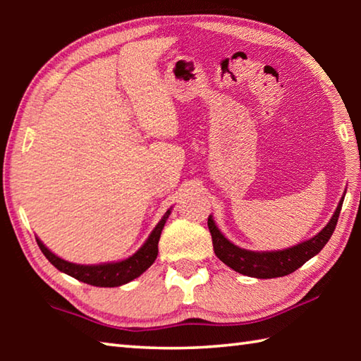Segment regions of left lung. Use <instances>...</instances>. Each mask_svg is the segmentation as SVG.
I'll return each mask as SVG.
<instances>
[{
    "mask_svg": "<svg viewBox=\"0 0 361 361\" xmlns=\"http://www.w3.org/2000/svg\"><path fill=\"white\" fill-rule=\"evenodd\" d=\"M341 207L342 200L338 209H336L333 218L329 219V223L312 239L299 243L296 247L280 250V252H250V250L235 247L219 232L213 218L209 216L213 250L226 266L234 269L235 272L243 274V276L256 279H276L288 276L326 245L329 237L333 235L336 224H338Z\"/></svg>",
    "mask_w": 361,
    "mask_h": 361,
    "instance_id": "obj_1",
    "label": "left lung"
}]
</instances>
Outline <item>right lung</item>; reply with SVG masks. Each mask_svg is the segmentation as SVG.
<instances>
[{
    "label": "right lung",
    "instance_id": "1",
    "mask_svg": "<svg viewBox=\"0 0 361 361\" xmlns=\"http://www.w3.org/2000/svg\"><path fill=\"white\" fill-rule=\"evenodd\" d=\"M169 215L170 210L166 212V215L162 216L154 231L151 232L148 240L143 243V247L140 248L135 255H132L130 258L119 262H105V264L97 266L75 264V262H68L54 255L51 250H47L44 247V243L39 239H36V242H38V247L41 248V252L44 253L49 262H51L52 266H56L60 272L68 274V276L75 277L79 282L94 286H119L130 282V280L137 279L138 276H142L146 269L154 262L157 256V243L159 239H161V232Z\"/></svg>",
    "mask_w": 361,
    "mask_h": 361
}]
</instances>
